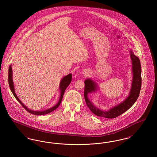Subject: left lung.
I'll use <instances>...</instances> for the list:
<instances>
[{"label": "left lung", "mask_w": 157, "mask_h": 157, "mask_svg": "<svg viewBox=\"0 0 157 157\" xmlns=\"http://www.w3.org/2000/svg\"><path fill=\"white\" fill-rule=\"evenodd\" d=\"M130 53L132 62L133 81L129 95L124 102L118 105L117 106H114L110 110L105 111H101L92 104V103L90 101L88 98V94L94 92L97 89V86L94 82L90 79L85 81L84 98L86 104L91 112L98 117L106 118H115L129 109L134 104L139 97L142 83L141 63L139 58L134 55L132 51H130Z\"/></svg>", "instance_id": "1"}]
</instances>
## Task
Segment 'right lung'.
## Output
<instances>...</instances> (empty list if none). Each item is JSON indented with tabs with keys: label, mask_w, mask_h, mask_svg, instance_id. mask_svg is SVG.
Segmentation results:
<instances>
[{
	"label": "right lung",
	"mask_w": 157,
	"mask_h": 157,
	"mask_svg": "<svg viewBox=\"0 0 157 157\" xmlns=\"http://www.w3.org/2000/svg\"><path fill=\"white\" fill-rule=\"evenodd\" d=\"M72 81V74H70L69 75H67L66 76L63 77L62 78V79L61 80L60 83L59 90H60V96L59 99V101L58 102V104L56 105L55 106H53L52 108L48 109L46 111H32L30 109H29L26 106H25L22 102L19 100V99L17 97L16 94H15V90H14V85H13V80H12V67L11 65L9 66V71H8V82H9V87L10 89L11 90L12 94H13L14 97L15 98L17 99V101L21 104V105L23 107L28 111L29 112L32 114H34V115H45L47 113H49L50 112H52L53 111L55 110L59 106L60 104L61 103L62 98L63 96L65 90L67 89L68 85L70 84V83Z\"/></svg>",
	"instance_id": "right-lung-1"
}]
</instances>
